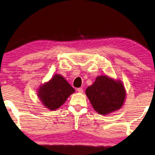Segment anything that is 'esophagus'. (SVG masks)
<instances>
[{"label":"esophagus","instance_id":"esophagus-1","mask_svg":"<svg viewBox=\"0 0 155 155\" xmlns=\"http://www.w3.org/2000/svg\"><path fill=\"white\" fill-rule=\"evenodd\" d=\"M77 90H78V92H80V93H82V92H83L82 87H79V88L77 89Z\"/></svg>","mask_w":155,"mask_h":155}]
</instances>
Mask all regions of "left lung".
<instances>
[{"label":"left lung","instance_id":"1","mask_svg":"<svg viewBox=\"0 0 155 155\" xmlns=\"http://www.w3.org/2000/svg\"><path fill=\"white\" fill-rule=\"evenodd\" d=\"M86 94L96 112L106 115L120 109L126 98V91L121 80L108 75H99L86 90Z\"/></svg>","mask_w":155,"mask_h":155}]
</instances>
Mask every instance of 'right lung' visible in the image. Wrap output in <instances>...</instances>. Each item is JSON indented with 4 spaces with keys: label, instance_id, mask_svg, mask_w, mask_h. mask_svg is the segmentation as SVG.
<instances>
[{
    "label": "right lung",
    "instance_id": "right-lung-1",
    "mask_svg": "<svg viewBox=\"0 0 155 155\" xmlns=\"http://www.w3.org/2000/svg\"><path fill=\"white\" fill-rule=\"evenodd\" d=\"M75 91L64 77L56 74L40 86L37 95L43 106L48 110H54L65 103L69 96Z\"/></svg>",
    "mask_w": 155,
    "mask_h": 155
}]
</instances>
